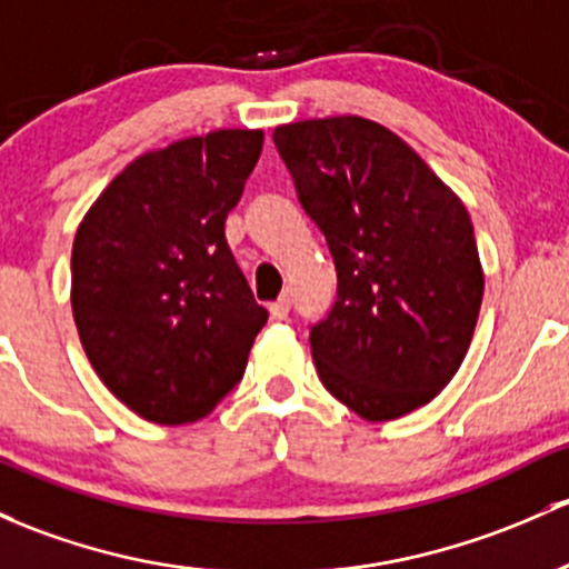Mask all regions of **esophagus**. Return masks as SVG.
Here are the masks:
<instances>
[{
  "instance_id": "34e87169",
  "label": "esophagus",
  "mask_w": 569,
  "mask_h": 569,
  "mask_svg": "<svg viewBox=\"0 0 569 569\" xmlns=\"http://www.w3.org/2000/svg\"><path fill=\"white\" fill-rule=\"evenodd\" d=\"M289 297H280L278 302H272L269 305V316H272L274 321H283V319H289Z\"/></svg>"
}]
</instances>
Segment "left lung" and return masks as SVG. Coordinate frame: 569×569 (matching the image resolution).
<instances>
[{"instance_id": "obj_1", "label": "left lung", "mask_w": 569, "mask_h": 569, "mask_svg": "<svg viewBox=\"0 0 569 569\" xmlns=\"http://www.w3.org/2000/svg\"><path fill=\"white\" fill-rule=\"evenodd\" d=\"M274 143L338 272L335 308L310 330L321 385L368 422L430 403L469 351L486 289L469 209L373 119L278 124Z\"/></svg>"}]
</instances>
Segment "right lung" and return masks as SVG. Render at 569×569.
Listing matches in <instances>:
<instances>
[{
  "label": "right lung",
  "mask_w": 569,
  "mask_h": 569,
  "mask_svg": "<svg viewBox=\"0 0 569 569\" xmlns=\"http://www.w3.org/2000/svg\"><path fill=\"white\" fill-rule=\"evenodd\" d=\"M261 147L264 130L226 128L143 152L79 223L76 330L100 381L143 420L207 417L267 325L226 242Z\"/></svg>",
  "instance_id": "obj_1"
}]
</instances>
